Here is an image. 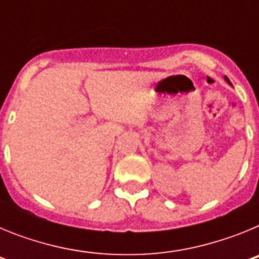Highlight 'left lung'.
I'll return each instance as SVG.
<instances>
[{"instance_id": "left-lung-1", "label": "left lung", "mask_w": 259, "mask_h": 259, "mask_svg": "<svg viewBox=\"0 0 259 259\" xmlns=\"http://www.w3.org/2000/svg\"><path fill=\"white\" fill-rule=\"evenodd\" d=\"M224 80H226V81H227V83L230 84V85H232V84H231V81H230V80H228V77H227V76H224Z\"/></svg>"}]
</instances>
